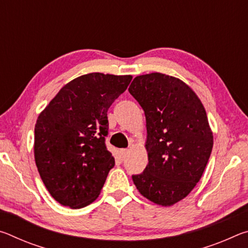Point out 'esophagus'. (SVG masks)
Returning <instances> with one entry per match:
<instances>
[{
  "label": "esophagus",
  "instance_id": "34e87169",
  "mask_svg": "<svg viewBox=\"0 0 248 248\" xmlns=\"http://www.w3.org/2000/svg\"><path fill=\"white\" fill-rule=\"evenodd\" d=\"M128 152H129V150H127V149H123V150H120V155L123 157H124L125 155L128 154Z\"/></svg>",
  "mask_w": 248,
  "mask_h": 248
}]
</instances>
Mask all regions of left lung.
<instances>
[{
	"label": "left lung",
	"mask_w": 248,
	"mask_h": 248,
	"mask_svg": "<svg viewBox=\"0 0 248 248\" xmlns=\"http://www.w3.org/2000/svg\"><path fill=\"white\" fill-rule=\"evenodd\" d=\"M129 92L144 110L149 158L132 180L146 199L170 207L190 194L207 166L213 146L207 112L191 87L170 75H139Z\"/></svg>",
	"instance_id": "1"
}]
</instances>
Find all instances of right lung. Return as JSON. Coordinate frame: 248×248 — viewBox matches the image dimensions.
Masks as SVG:
<instances>
[{"label": "right lung", "mask_w": 248, "mask_h": 248, "mask_svg": "<svg viewBox=\"0 0 248 248\" xmlns=\"http://www.w3.org/2000/svg\"><path fill=\"white\" fill-rule=\"evenodd\" d=\"M131 75L84 74L59 91L35 125L39 175L59 203L81 209L97 199L115 158L105 145L107 111Z\"/></svg>", "instance_id": "add662e5"}]
</instances>
